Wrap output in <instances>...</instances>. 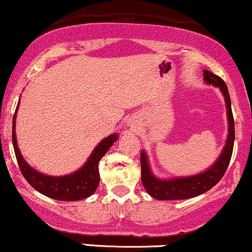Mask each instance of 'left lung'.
<instances>
[{
    "label": "left lung",
    "mask_w": 252,
    "mask_h": 252,
    "mask_svg": "<svg viewBox=\"0 0 252 252\" xmlns=\"http://www.w3.org/2000/svg\"><path fill=\"white\" fill-rule=\"evenodd\" d=\"M203 77L206 84L219 87L225 99L228 122V134L225 146L220 156L218 157L217 161L203 172L193 176L172 177V178L166 179L158 178L157 176H154L149 166L147 153L145 151H141V181L146 191L157 200H187V198L202 195L203 192L211 190L215 184L219 183L228 167L234 143V121L233 115H232L231 98L228 94L227 86L221 77L211 73L209 70H203Z\"/></svg>",
    "instance_id": "obj_1"
}]
</instances>
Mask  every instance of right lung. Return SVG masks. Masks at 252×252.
<instances>
[{"instance_id": "right-lung-1", "label": "right lung", "mask_w": 252, "mask_h": 252, "mask_svg": "<svg viewBox=\"0 0 252 252\" xmlns=\"http://www.w3.org/2000/svg\"><path fill=\"white\" fill-rule=\"evenodd\" d=\"M19 104H20V99H19ZM18 107H16L13 117V147L21 173H23L25 179L29 182V184L34 188L37 191L43 193V195L59 201L84 200V198L90 197L92 193H94L99 185V181H100L98 168L99 161L106 154V152L109 151L113 143L117 141L118 135L111 134L110 136L101 140L98 143V146L93 149V152L88 157L84 166L79 168L75 172L65 176L44 175V173L39 172V171H37L35 168L31 167L27 164V161L21 156L20 149L18 147L15 134V121Z\"/></svg>"}]
</instances>
